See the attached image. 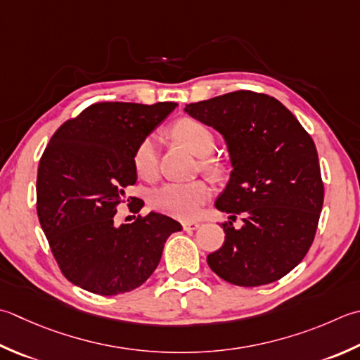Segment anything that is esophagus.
Here are the masks:
<instances>
[{"label":"esophagus","instance_id":"1","mask_svg":"<svg viewBox=\"0 0 360 360\" xmlns=\"http://www.w3.org/2000/svg\"><path fill=\"white\" fill-rule=\"evenodd\" d=\"M182 228H184V231H196L200 228V223L198 221H184L182 223Z\"/></svg>","mask_w":360,"mask_h":360}]
</instances>
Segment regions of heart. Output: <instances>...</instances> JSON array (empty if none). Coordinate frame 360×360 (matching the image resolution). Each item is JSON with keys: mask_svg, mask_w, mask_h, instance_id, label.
Returning a JSON list of instances; mask_svg holds the SVG:
<instances>
[{"mask_svg": "<svg viewBox=\"0 0 360 360\" xmlns=\"http://www.w3.org/2000/svg\"><path fill=\"white\" fill-rule=\"evenodd\" d=\"M174 140L200 159H207L215 148V137L206 124L193 118H181L172 128ZM134 168L140 178H151L158 168V148L156 139L153 136L145 137L134 151ZM204 168L214 170V164L209 160L202 162ZM210 198V188L202 181L187 182H168L154 190L150 196L153 209L159 210L181 220H190L200 214L204 202Z\"/></svg>", "mask_w": 360, "mask_h": 360, "instance_id": "heart-1", "label": "heart"}]
</instances>
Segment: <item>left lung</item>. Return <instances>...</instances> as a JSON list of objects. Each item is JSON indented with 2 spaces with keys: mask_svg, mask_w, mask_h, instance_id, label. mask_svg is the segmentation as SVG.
I'll return each mask as SVG.
<instances>
[{
  "mask_svg": "<svg viewBox=\"0 0 360 360\" xmlns=\"http://www.w3.org/2000/svg\"><path fill=\"white\" fill-rule=\"evenodd\" d=\"M184 112L221 134L232 172L215 207L243 215L240 229L223 224L210 270L240 287L285 276L311 248L323 206L314 140L276 98L248 90L186 104Z\"/></svg>",
  "mask_w": 360,
  "mask_h": 360,
  "instance_id": "left-lung-1",
  "label": "left lung"
}]
</instances>
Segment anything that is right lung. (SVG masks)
Masks as SVG:
<instances>
[{"mask_svg": "<svg viewBox=\"0 0 360 360\" xmlns=\"http://www.w3.org/2000/svg\"><path fill=\"white\" fill-rule=\"evenodd\" d=\"M176 105L98 103L49 140L37 173L39 221L62 273L84 290L112 297L140 287L158 269L167 238L182 229L158 212L114 221L137 181L134 151Z\"/></svg>", "mask_w": 360, "mask_h": 360, "instance_id": "obj_1", "label": "right lung"}]
</instances>
